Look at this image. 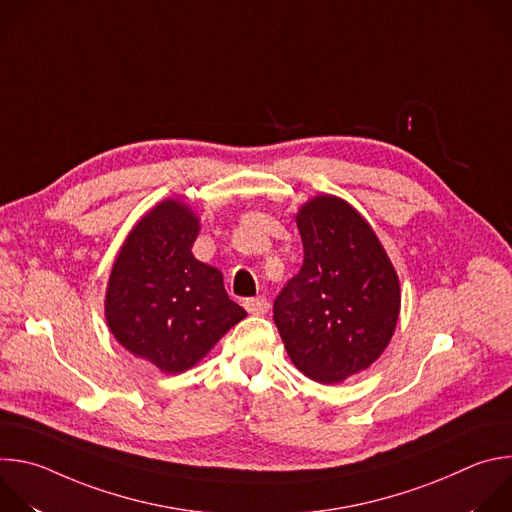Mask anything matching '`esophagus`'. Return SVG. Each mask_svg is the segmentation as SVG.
Returning a JSON list of instances; mask_svg holds the SVG:
<instances>
[{"mask_svg":"<svg viewBox=\"0 0 512 512\" xmlns=\"http://www.w3.org/2000/svg\"><path fill=\"white\" fill-rule=\"evenodd\" d=\"M245 308H247V312L253 314V316H263V314L269 312V302H267V298H263V296H259V298H249V300H245Z\"/></svg>","mask_w":512,"mask_h":512,"instance_id":"esophagus-1","label":"esophagus"}]
</instances>
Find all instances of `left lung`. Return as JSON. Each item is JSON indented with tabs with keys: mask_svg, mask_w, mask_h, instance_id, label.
<instances>
[{
	"mask_svg": "<svg viewBox=\"0 0 512 512\" xmlns=\"http://www.w3.org/2000/svg\"><path fill=\"white\" fill-rule=\"evenodd\" d=\"M304 265L273 302L291 362L334 385L369 369L399 318L397 273L375 231L344 200L318 196L298 216Z\"/></svg>",
	"mask_w": 512,
	"mask_h": 512,
	"instance_id": "left-lung-1",
	"label": "left lung"
}]
</instances>
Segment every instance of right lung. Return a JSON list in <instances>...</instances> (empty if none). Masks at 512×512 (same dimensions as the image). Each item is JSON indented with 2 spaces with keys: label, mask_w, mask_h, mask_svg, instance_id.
<instances>
[{
  "label": "right lung",
  "mask_w": 512,
  "mask_h": 512,
  "mask_svg": "<svg viewBox=\"0 0 512 512\" xmlns=\"http://www.w3.org/2000/svg\"><path fill=\"white\" fill-rule=\"evenodd\" d=\"M196 235L188 206L160 202L129 233L105 296L119 344L170 375L194 367L247 316L229 300L221 271L192 255Z\"/></svg>",
  "instance_id": "right-lung-1"
}]
</instances>
